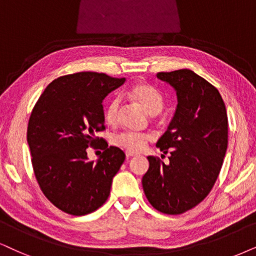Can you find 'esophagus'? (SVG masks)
<instances>
[{
    "label": "esophagus",
    "instance_id": "1",
    "mask_svg": "<svg viewBox=\"0 0 256 256\" xmlns=\"http://www.w3.org/2000/svg\"><path fill=\"white\" fill-rule=\"evenodd\" d=\"M125 154H126V157L128 158H131V157H134V156H137V152H132V151H126L125 152Z\"/></svg>",
    "mask_w": 256,
    "mask_h": 256
}]
</instances>
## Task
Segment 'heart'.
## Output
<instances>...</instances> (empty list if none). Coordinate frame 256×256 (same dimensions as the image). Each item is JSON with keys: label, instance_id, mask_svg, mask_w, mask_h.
Segmentation results:
<instances>
[{"label": "heart", "instance_id": "1", "mask_svg": "<svg viewBox=\"0 0 256 256\" xmlns=\"http://www.w3.org/2000/svg\"><path fill=\"white\" fill-rule=\"evenodd\" d=\"M126 94L137 102L145 112L150 116H156L162 111L164 105L163 94L156 87L144 82H134L126 90ZM120 102L118 99H111L104 110V119L108 125H116L119 119ZM152 139L151 136L136 134V132H122L113 138V144L125 148L128 151L139 152L144 150L148 142Z\"/></svg>", "mask_w": 256, "mask_h": 256}]
</instances>
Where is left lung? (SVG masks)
Instances as JSON below:
<instances>
[{
    "mask_svg": "<svg viewBox=\"0 0 256 256\" xmlns=\"http://www.w3.org/2000/svg\"><path fill=\"white\" fill-rule=\"evenodd\" d=\"M157 78L177 96L174 118L156 144L170 154L169 164L148 156L142 183L154 209L178 215L202 202L214 186L228 146V117L218 88L192 70L160 72Z\"/></svg>",
    "mask_w": 256,
    "mask_h": 256,
    "instance_id": "8db88e82",
    "label": "left lung"
}]
</instances>
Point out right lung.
<instances>
[{"label": "right lung", "mask_w": 256, "mask_h": 256, "mask_svg": "<svg viewBox=\"0 0 256 256\" xmlns=\"http://www.w3.org/2000/svg\"><path fill=\"white\" fill-rule=\"evenodd\" d=\"M124 82L96 72L60 76L32 111L27 142L35 177L44 196L67 214L86 215L104 204L124 163V152L108 145L96 162L87 157L99 140L96 134L105 130L102 100Z\"/></svg>", "instance_id": "1"}]
</instances>
